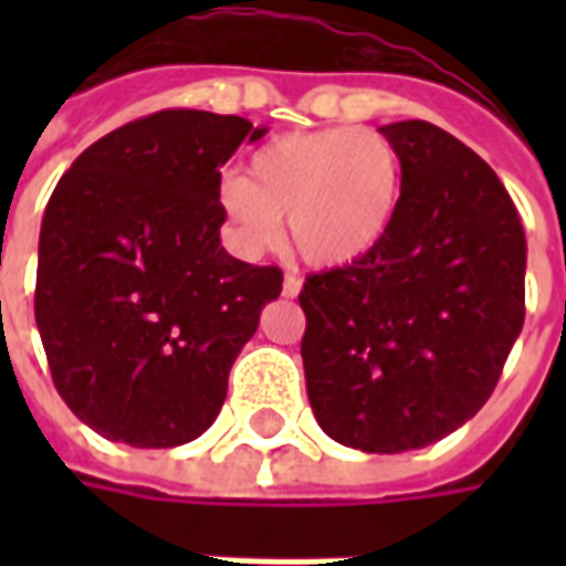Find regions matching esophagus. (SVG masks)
Returning <instances> with one entry per match:
<instances>
[{
  "mask_svg": "<svg viewBox=\"0 0 566 566\" xmlns=\"http://www.w3.org/2000/svg\"><path fill=\"white\" fill-rule=\"evenodd\" d=\"M300 287H303V279H300V275H294V272H287V275H284L282 294L287 296V300H294V296L300 294Z\"/></svg>",
  "mask_w": 566,
  "mask_h": 566,
  "instance_id": "1",
  "label": "esophagus"
}]
</instances>
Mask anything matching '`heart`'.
I'll return each instance as SVG.
<instances>
[{"label":"heart","instance_id":"1","mask_svg":"<svg viewBox=\"0 0 566 566\" xmlns=\"http://www.w3.org/2000/svg\"><path fill=\"white\" fill-rule=\"evenodd\" d=\"M400 202V154L373 129H321L266 142L251 178L233 175L221 206L245 251L272 245L287 218L300 258L339 266L364 258Z\"/></svg>","mask_w":566,"mask_h":566}]
</instances>
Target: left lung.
Here are the masks:
<instances>
[{"label":"left lung","instance_id":"1","mask_svg":"<svg viewBox=\"0 0 566 566\" xmlns=\"http://www.w3.org/2000/svg\"><path fill=\"white\" fill-rule=\"evenodd\" d=\"M400 202L364 258L312 272L303 367L324 433L369 454L424 449L485 406L524 324L522 218L475 150L427 120L381 127Z\"/></svg>","mask_w":566,"mask_h":566}]
</instances>
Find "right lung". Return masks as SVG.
<instances>
[{"instance_id": "1", "label": "right lung", "mask_w": 566, "mask_h": 566, "mask_svg": "<svg viewBox=\"0 0 566 566\" xmlns=\"http://www.w3.org/2000/svg\"><path fill=\"white\" fill-rule=\"evenodd\" d=\"M263 133L166 108L93 142L48 199L35 324L60 397L105 439L172 449L221 412L284 282L221 248V166Z\"/></svg>"}]
</instances>
